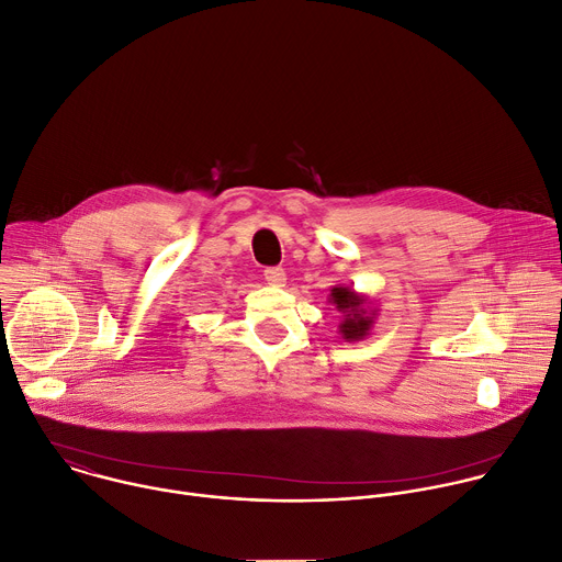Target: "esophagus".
Here are the masks:
<instances>
[{"label": "esophagus", "instance_id": "1", "mask_svg": "<svg viewBox=\"0 0 562 562\" xmlns=\"http://www.w3.org/2000/svg\"><path fill=\"white\" fill-rule=\"evenodd\" d=\"M263 277H266L268 285H272V288H283L285 285V270L283 268H268L263 272Z\"/></svg>", "mask_w": 562, "mask_h": 562}]
</instances>
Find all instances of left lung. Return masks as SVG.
Here are the masks:
<instances>
[{
    "label": "left lung",
    "instance_id": "8db88e82",
    "mask_svg": "<svg viewBox=\"0 0 562 562\" xmlns=\"http://www.w3.org/2000/svg\"><path fill=\"white\" fill-rule=\"evenodd\" d=\"M327 301L344 314V321L339 323L341 339L348 344L363 341L376 321V307H372L370 299L348 285H334Z\"/></svg>",
    "mask_w": 562,
    "mask_h": 562
}]
</instances>
